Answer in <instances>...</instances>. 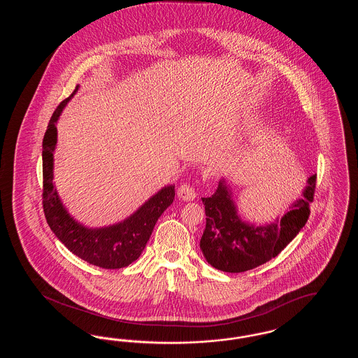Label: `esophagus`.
I'll return each mask as SVG.
<instances>
[{
  "label": "esophagus",
  "mask_w": 358,
  "mask_h": 358,
  "mask_svg": "<svg viewBox=\"0 0 358 358\" xmlns=\"http://www.w3.org/2000/svg\"><path fill=\"white\" fill-rule=\"evenodd\" d=\"M177 194L180 199H182L184 201H193L197 196L194 187H190L189 184H182L181 187H178L177 190Z\"/></svg>",
  "instance_id": "obj_1"
}]
</instances>
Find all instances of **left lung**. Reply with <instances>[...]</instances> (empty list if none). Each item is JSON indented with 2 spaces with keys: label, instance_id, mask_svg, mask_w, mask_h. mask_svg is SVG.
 I'll use <instances>...</instances> for the list:
<instances>
[{
  "label": "left lung",
  "instance_id": "1",
  "mask_svg": "<svg viewBox=\"0 0 358 358\" xmlns=\"http://www.w3.org/2000/svg\"><path fill=\"white\" fill-rule=\"evenodd\" d=\"M315 182L317 174L308 177L302 197L289 205L282 219L254 225L240 219L232 192L222 180L210 197H203L206 225L200 248L206 262L224 273H244L279 255L305 227Z\"/></svg>",
  "mask_w": 358,
  "mask_h": 358
}]
</instances>
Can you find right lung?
<instances>
[{"label":"right lung","instance_id":"1","mask_svg":"<svg viewBox=\"0 0 358 358\" xmlns=\"http://www.w3.org/2000/svg\"><path fill=\"white\" fill-rule=\"evenodd\" d=\"M78 87L52 114L43 139V208L47 222L72 254L106 270L123 268L136 260L152 236L154 225L174 200V185L162 187L123 222L87 228L64 208L53 184V152L57 142L56 123Z\"/></svg>","mask_w":358,"mask_h":358}]
</instances>
